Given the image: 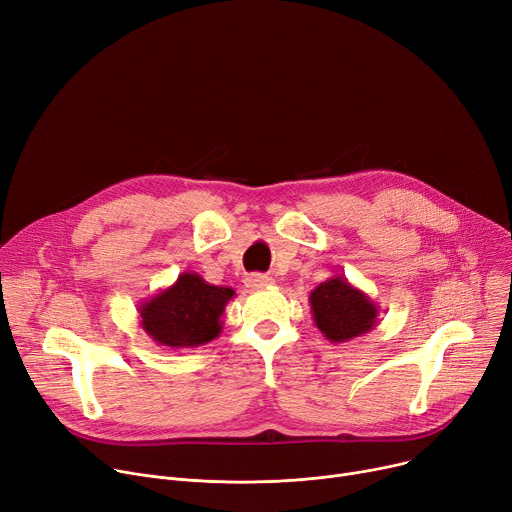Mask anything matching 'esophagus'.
Returning <instances> with one entry per match:
<instances>
[{
	"label": "esophagus",
	"instance_id": "34e87169",
	"mask_svg": "<svg viewBox=\"0 0 512 512\" xmlns=\"http://www.w3.org/2000/svg\"><path fill=\"white\" fill-rule=\"evenodd\" d=\"M245 284L251 290H261V288L271 286L273 280H271V277H267V275H261V273H251V275L245 277Z\"/></svg>",
	"mask_w": 512,
	"mask_h": 512
}]
</instances>
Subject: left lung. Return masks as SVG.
I'll list each match as a JSON object with an SVG mask.
<instances>
[{
  "label": "left lung",
  "instance_id": "1",
  "mask_svg": "<svg viewBox=\"0 0 512 512\" xmlns=\"http://www.w3.org/2000/svg\"><path fill=\"white\" fill-rule=\"evenodd\" d=\"M312 318L318 331L331 343L357 339L378 324V304L365 292L351 286L345 275L337 273L310 292Z\"/></svg>",
  "mask_w": 512,
  "mask_h": 512
}]
</instances>
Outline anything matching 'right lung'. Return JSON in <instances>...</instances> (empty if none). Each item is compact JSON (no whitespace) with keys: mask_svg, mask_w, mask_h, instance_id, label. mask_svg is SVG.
Instances as JSON below:
<instances>
[{"mask_svg":"<svg viewBox=\"0 0 512 512\" xmlns=\"http://www.w3.org/2000/svg\"><path fill=\"white\" fill-rule=\"evenodd\" d=\"M235 298L228 286H212L194 271H183L173 286L138 306L143 331L161 347L194 349L222 331V314Z\"/></svg>","mask_w":512,"mask_h":512,"instance_id":"add662e5","label":"right lung"}]
</instances>
